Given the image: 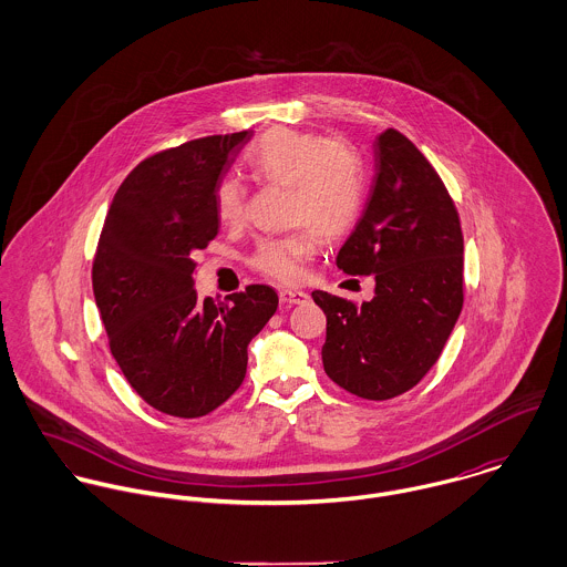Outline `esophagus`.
Wrapping results in <instances>:
<instances>
[{
    "mask_svg": "<svg viewBox=\"0 0 567 567\" xmlns=\"http://www.w3.org/2000/svg\"><path fill=\"white\" fill-rule=\"evenodd\" d=\"M279 301L286 303V306H301V303L308 301V292L284 288V290H279Z\"/></svg>",
    "mask_w": 567,
    "mask_h": 567,
    "instance_id": "obj_1",
    "label": "esophagus"
}]
</instances>
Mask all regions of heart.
Returning <instances> with one entry per match:
<instances>
[{
    "mask_svg": "<svg viewBox=\"0 0 567 567\" xmlns=\"http://www.w3.org/2000/svg\"><path fill=\"white\" fill-rule=\"evenodd\" d=\"M246 167L266 185L290 187V225L297 234L268 240L255 252V268L275 281H297L303 261L317 248V234L338 238L358 220L367 169L360 153L342 142L317 133L272 128L246 153ZM246 187L238 178H223L216 187V214L225 225L244 218Z\"/></svg>",
    "mask_w": 567,
    "mask_h": 567,
    "instance_id": "obj_1",
    "label": "heart"
}]
</instances>
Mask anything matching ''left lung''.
<instances>
[{"label":"left lung","mask_w":567,"mask_h":567,"mask_svg":"<svg viewBox=\"0 0 567 567\" xmlns=\"http://www.w3.org/2000/svg\"><path fill=\"white\" fill-rule=\"evenodd\" d=\"M375 176L362 218L336 266L373 275L375 295L355 306L315 290L327 317L324 373L362 400H391L439 360L463 310V231L441 176L395 128L373 144Z\"/></svg>","instance_id":"left-lung-1"}]
</instances>
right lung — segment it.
I'll use <instances>...</instances> for the list:
<instances>
[{
    "label": "right lung",
    "instance_id": "obj_1",
    "mask_svg": "<svg viewBox=\"0 0 567 567\" xmlns=\"http://www.w3.org/2000/svg\"><path fill=\"white\" fill-rule=\"evenodd\" d=\"M250 137L212 135L144 159L100 234L91 279L111 353L135 393L172 416H205L240 389L248 342L279 306L261 284L229 303L200 301L192 279V252L218 236L216 187Z\"/></svg>",
    "mask_w": 567,
    "mask_h": 567
}]
</instances>
